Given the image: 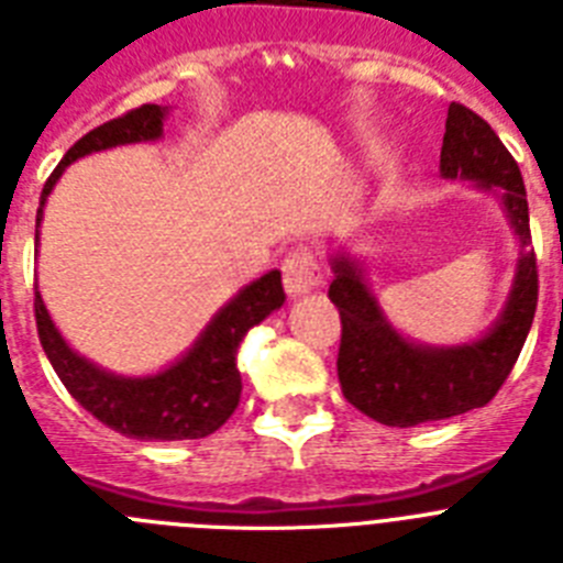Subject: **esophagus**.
Here are the masks:
<instances>
[{"label":"esophagus","mask_w":563,"mask_h":563,"mask_svg":"<svg viewBox=\"0 0 563 563\" xmlns=\"http://www.w3.org/2000/svg\"><path fill=\"white\" fill-rule=\"evenodd\" d=\"M319 283H322V272H319V263L311 250L300 246V250L288 252L283 261V286H286L288 297H306Z\"/></svg>","instance_id":"obj_1"}]
</instances>
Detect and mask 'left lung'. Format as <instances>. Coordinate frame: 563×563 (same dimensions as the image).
<instances>
[{"label": "left lung", "instance_id": "obj_1", "mask_svg": "<svg viewBox=\"0 0 563 563\" xmlns=\"http://www.w3.org/2000/svg\"><path fill=\"white\" fill-rule=\"evenodd\" d=\"M440 176L463 179L496 196L519 244L508 300L483 336L460 344H427L404 336L389 322L367 280L364 263L347 246L328 255V288L342 317L339 384L344 398L384 427H418L485 407L510 376L533 325L539 272L530 250L525 181L496 131L465 106H449Z\"/></svg>", "mask_w": 563, "mask_h": 563}]
</instances>
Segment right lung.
I'll list each match as a JSON object with an SVG mask.
<instances>
[{
    "instance_id": "add662e5",
    "label": "right lung",
    "mask_w": 563,
    "mask_h": 563,
    "mask_svg": "<svg viewBox=\"0 0 563 563\" xmlns=\"http://www.w3.org/2000/svg\"><path fill=\"white\" fill-rule=\"evenodd\" d=\"M168 106H140L80 136L44 185L42 205L35 212V246L49 194L73 162L118 145L156 143L162 140V123L168 120ZM283 302L286 294L280 272H266L212 313L205 331L176 362L148 376H120L69 347L67 339L55 328L38 288L35 325L44 353L64 387L100 423L136 440H199L216 432L235 412L241 398L238 347L246 333L261 325Z\"/></svg>"
}]
</instances>
